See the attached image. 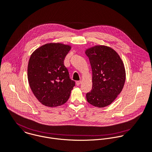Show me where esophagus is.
Wrapping results in <instances>:
<instances>
[{
    "mask_svg": "<svg viewBox=\"0 0 152 152\" xmlns=\"http://www.w3.org/2000/svg\"><path fill=\"white\" fill-rule=\"evenodd\" d=\"M81 83V81H77L76 82V85H77V86H79V85H80Z\"/></svg>",
    "mask_w": 152,
    "mask_h": 152,
    "instance_id": "1",
    "label": "esophagus"
}]
</instances>
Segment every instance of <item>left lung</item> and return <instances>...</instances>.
<instances>
[{"instance_id":"left-lung-1","label":"left lung","mask_w":152,"mask_h":152,"mask_svg":"<svg viewBox=\"0 0 152 152\" xmlns=\"http://www.w3.org/2000/svg\"><path fill=\"white\" fill-rule=\"evenodd\" d=\"M92 69V90L87 101L102 108L110 105L122 91L126 81L124 64L117 52L105 45H96L85 51Z\"/></svg>"}]
</instances>
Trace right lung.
Here are the masks:
<instances>
[{"label": "right lung", "instance_id": "right-lung-1", "mask_svg": "<svg viewBox=\"0 0 152 152\" xmlns=\"http://www.w3.org/2000/svg\"><path fill=\"white\" fill-rule=\"evenodd\" d=\"M71 49L69 45L49 43L31 55L28 65L29 84L36 98L45 106L56 107L65 104L75 86L64 64Z\"/></svg>", "mask_w": 152, "mask_h": 152}]
</instances>
